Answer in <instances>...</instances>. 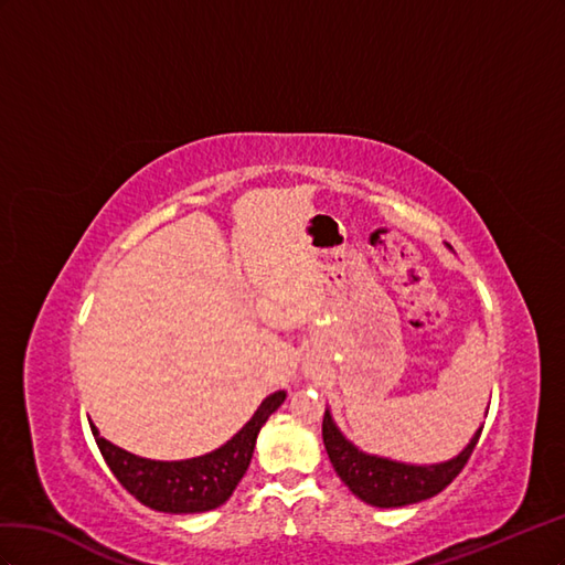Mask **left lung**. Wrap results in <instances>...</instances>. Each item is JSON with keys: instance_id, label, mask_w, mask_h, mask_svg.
<instances>
[{"instance_id": "8db88e82", "label": "left lung", "mask_w": 565, "mask_h": 565, "mask_svg": "<svg viewBox=\"0 0 565 565\" xmlns=\"http://www.w3.org/2000/svg\"><path fill=\"white\" fill-rule=\"evenodd\" d=\"M480 433L482 426L473 433L469 445L452 459L438 463H405L362 452L335 426L329 407L324 412V424H321V438H324L327 455L338 478L345 482L354 497L379 509L409 507L443 492L461 473L466 461L473 455Z\"/></svg>"}]
</instances>
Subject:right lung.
<instances>
[{
  "label": "right lung",
  "instance_id": "1",
  "mask_svg": "<svg viewBox=\"0 0 565 565\" xmlns=\"http://www.w3.org/2000/svg\"><path fill=\"white\" fill-rule=\"evenodd\" d=\"M284 399L286 391L271 393L260 402L250 422L232 440L213 449V452L180 461L137 457L102 438L99 428L92 422L89 426L113 476L143 507L163 513H203L217 509L232 497L253 459L257 433L267 418L284 405Z\"/></svg>",
  "mask_w": 565,
  "mask_h": 565
}]
</instances>
